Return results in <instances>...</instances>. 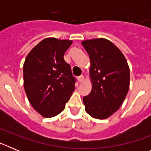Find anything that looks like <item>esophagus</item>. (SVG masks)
Listing matches in <instances>:
<instances>
[{
	"mask_svg": "<svg viewBox=\"0 0 151 151\" xmlns=\"http://www.w3.org/2000/svg\"><path fill=\"white\" fill-rule=\"evenodd\" d=\"M78 81L79 82H82L84 81V76H82V75H81V76H79L78 77Z\"/></svg>",
	"mask_w": 151,
	"mask_h": 151,
	"instance_id": "esophagus-1",
	"label": "esophagus"
}]
</instances>
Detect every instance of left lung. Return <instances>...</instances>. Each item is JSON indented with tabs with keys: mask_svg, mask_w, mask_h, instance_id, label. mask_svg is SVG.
Returning <instances> with one entry per match:
<instances>
[{
	"mask_svg": "<svg viewBox=\"0 0 151 151\" xmlns=\"http://www.w3.org/2000/svg\"><path fill=\"white\" fill-rule=\"evenodd\" d=\"M91 60L93 84L83 97L85 111L93 118L106 119L122 104L129 88L130 71L121 50L111 41L97 38L82 42Z\"/></svg>",
	"mask_w": 151,
	"mask_h": 151,
	"instance_id": "8db88e82",
	"label": "left lung"
}]
</instances>
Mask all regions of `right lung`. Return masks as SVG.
<instances>
[{
    "mask_svg": "<svg viewBox=\"0 0 151 151\" xmlns=\"http://www.w3.org/2000/svg\"><path fill=\"white\" fill-rule=\"evenodd\" d=\"M72 43L45 38L29 52L24 63L25 91L31 105L44 117L60 113L75 89L76 79L63 58Z\"/></svg>",
    "mask_w": 151,
    "mask_h": 151,
    "instance_id": "1",
    "label": "right lung"
}]
</instances>
